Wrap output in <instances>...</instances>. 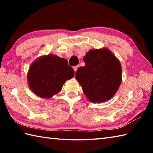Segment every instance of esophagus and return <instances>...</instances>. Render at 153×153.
<instances>
[{
	"label": "esophagus",
	"instance_id": "obj_1",
	"mask_svg": "<svg viewBox=\"0 0 153 153\" xmlns=\"http://www.w3.org/2000/svg\"><path fill=\"white\" fill-rule=\"evenodd\" d=\"M78 67H79V66H76L74 67V70L75 72H76V71H77V68H78Z\"/></svg>",
	"mask_w": 153,
	"mask_h": 153
}]
</instances>
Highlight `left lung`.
Returning a JSON list of instances; mask_svg holds the SVG:
<instances>
[{
    "label": "left lung",
    "mask_w": 153,
    "mask_h": 153,
    "mask_svg": "<svg viewBox=\"0 0 153 153\" xmlns=\"http://www.w3.org/2000/svg\"><path fill=\"white\" fill-rule=\"evenodd\" d=\"M85 66L79 67L76 79L91 102H103L112 99L122 82V66L108 48L91 49L83 58Z\"/></svg>",
    "instance_id": "1"
}]
</instances>
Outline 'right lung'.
Wrapping results in <instances>:
<instances>
[{"instance_id": "right-lung-1", "label": "right lung", "mask_w": 153, "mask_h": 153, "mask_svg": "<svg viewBox=\"0 0 153 153\" xmlns=\"http://www.w3.org/2000/svg\"><path fill=\"white\" fill-rule=\"evenodd\" d=\"M74 76V70L67 60L55 54L41 56L29 68L27 82L30 89L37 96L50 99L62 88L66 81Z\"/></svg>"}]
</instances>
